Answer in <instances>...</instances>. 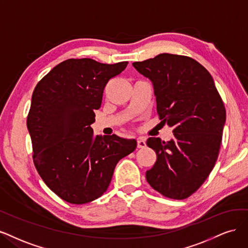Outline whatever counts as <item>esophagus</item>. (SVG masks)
<instances>
[{"mask_svg":"<svg viewBox=\"0 0 248 248\" xmlns=\"http://www.w3.org/2000/svg\"><path fill=\"white\" fill-rule=\"evenodd\" d=\"M145 146H146L145 140L143 139V138H139V139L137 140V147H138V148H145Z\"/></svg>","mask_w":248,"mask_h":248,"instance_id":"obj_1","label":"esophagus"}]
</instances>
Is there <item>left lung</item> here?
<instances>
[{
  "label": "left lung",
  "instance_id": "left-lung-1",
  "mask_svg": "<svg viewBox=\"0 0 248 248\" xmlns=\"http://www.w3.org/2000/svg\"><path fill=\"white\" fill-rule=\"evenodd\" d=\"M133 66L153 81L158 117L173 127L174 135L168 142L147 139L157 157L146 171V180L164 197L186 199L203 185L217 162L225 105L209 72L189 57L161 53Z\"/></svg>",
  "mask_w": 248,
  "mask_h": 248
}]
</instances>
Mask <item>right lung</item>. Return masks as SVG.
Returning a JSON list of instances; mask_svg holds the SVG:
<instances>
[{
	"label": "right lung",
	"mask_w": 248,
	"mask_h": 248,
	"mask_svg": "<svg viewBox=\"0 0 248 248\" xmlns=\"http://www.w3.org/2000/svg\"><path fill=\"white\" fill-rule=\"evenodd\" d=\"M126 65L69 59L35 87L27 119L33 161L45 185L63 201L79 205L100 198L119 159L137 147L134 139L101 137L91 126L106 84Z\"/></svg>",
	"instance_id": "right-lung-1"
}]
</instances>
